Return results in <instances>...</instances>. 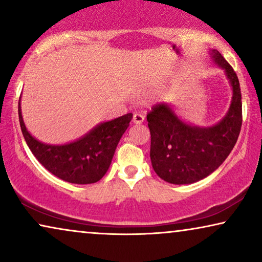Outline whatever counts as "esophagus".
<instances>
[{
  "label": "esophagus",
  "instance_id": "34e87169",
  "mask_svg": "<svg viewBox=\"0 0 262 262\" xmlns=\"http://www.w3.org/2000/svg\"><path fill=\"white\" fill-rule=\"evenodd\" d=\"M144 121V116L142 113H134V123L142 124Z\"/></svg>",
  "mask_w": 262,
  "mask_h": 262
}]
</instances>
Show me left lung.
I'll list each match as a JSON object with an SVG mask.
<instances>
[{
  "instance_id": "1",
  "label": "left lung",
  "mask_w": 262,
  "mask_h": 262,
  "mask_svg": "<svg viewBox=\"0 0 262 262\" xmlns=\"http://www.w3.org/2000/svg\"><path fill=\"white\" fill-rule=\"evenodd\" d=\"M212 57L232 87L227 116L211 127L182 121L167 103H156L146 114L151 135L150 159L155 173L175 185L193 184L217 169L234 149L242 126V98L237 75L217 50Z\"/></svg>"
}]
</instances>
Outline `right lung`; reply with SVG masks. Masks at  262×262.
Instances as JSON below:
<instances>
[{
  "label": "right lung",
  "instance_id": "obj_1",
  "mask_svg": "<svg viewBox=\"0 0 262 262\" xmlns=\"http://www.w3.org/2000/svg\"><path fill=\"white\" fill-rule=\"evenodd\" d=\"M131 119L132 113H127L98 125L76 142L49 145L37 141L26 130L19 103L21 131L32 154L50 173L71 184H94L106 174L118 143Z\"/></svg>",
  "mask_w": 262,
  "mask_h": 262
}]
</instances>
